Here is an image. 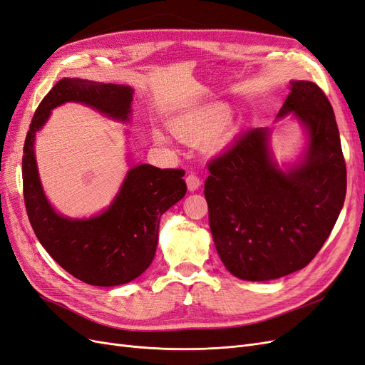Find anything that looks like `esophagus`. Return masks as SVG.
Segmentation results:
<instances>
[{
    "instance_id": "34e87169",
    "label": "esophagus",
    "mask_w": 365,
    "mask_h": 365,
    "mask_svg": "<svg viewBox=\"0 0 365 365\" xmlns=\"http://www.w3.org/2000/svg\"><path fill=\"white\" fill-rule=\"evenodd\" d=\"M185 182H187V187H189V190H190V192H195V190L200 189V185H201V178H200V176H197L196 173H193V172H192V173L187 175Z\"/></svg>"
}]
</instances>
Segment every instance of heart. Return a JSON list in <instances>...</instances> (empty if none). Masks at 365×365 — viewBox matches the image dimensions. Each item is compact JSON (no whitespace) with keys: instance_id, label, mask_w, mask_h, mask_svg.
I'll return each mask as SVG.
<instances>
[{"instance_id":"obj_1","label":"heart","mask_w":365,"mask_h":365,"mask_svg":"<svg viewBox=\"0 0 365 365\" xmlns=\"http://www.w3.org/2000/svg\"><path fill=\"white\" fill-rule=\"evenodd\" d=\"M228 113L224 106H208L187 114L173 125L175 134L187 141H201L217 135L224 129ZM158 141H165L161 134H155Z\"/></svg>"}]
</instances>
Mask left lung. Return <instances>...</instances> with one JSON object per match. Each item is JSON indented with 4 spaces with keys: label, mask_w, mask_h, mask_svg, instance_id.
I'll use <instances>...</instances> for the list:
<instances>
[{
    "label": "left lung",
    "mask_w": 365,
    "mask_h": 365,
    "mask_svg": "<svg viewBox=\"0 0 365 365\" xmlns=\"http://www.w3.org/2000/svg\"><path fill=\"white\" fill-rule=\"evenodd\" d=\"M279 117L292 113L309 132L303 163L282 172L268 129L250 128L208 163L204 195L215 247L242 280L264 282L303 269L324 245L344 204L346 161L332 105L314 82L294 81Z\"/></svg>",
    "instance_id": "1"
}]
</instances>
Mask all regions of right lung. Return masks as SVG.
<instances>
[{"instance_id": "right-lung-1", "label": "right lung", "mask_w": 365, "mask_h": 365, "mask_svg": "<svg viewBox=\"0 0 365 365\" xmlns=\"http://www.w3.org/2000/svg\"><path fill=\"white\" fill-rule=\"evenodd\" d=\"M132 93L123 85L63 77L42 98L24 143L23 189L33 231L65 271L94 286L125 284L150 267L158 244L160 217L184 197L185 172L135 165L106 212L71 220L59 216L46 200L33 143L51 109L65 102L85 103L113 118L128 120Z\"/></svg>"}]
</instances>
